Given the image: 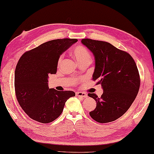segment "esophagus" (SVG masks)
<instances>
[{
	"label": "esophagus",
	"mask_w": 154,
	"mask_h": 154,
	"mask_svg": "<svg viewBox=\"0 0 154 154\" xmlns=\"http://www.w3.org/2000/svg\"><path fill=\"white\" fill-rule=\"evenodd\" d=\"M76 95L77 97H87V94L85 92H76Z\"/></svg>",
	"instance_id": "34e87169"
}]
</instances>
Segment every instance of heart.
I'll use <instances>...</instances> for the list:
<instances>
[{
  "mask_svg": "<svg viewBox=\"0 0 154 154\" xmlns=\"http://www.w3.org/2000/svg\"><path fill=\"white\" fill-rule=\"evenodd\" d=\"M70 53L79 65L82 64V63H89L91 62V53H90L89 51L82 45H75L71 49ZM63 57L60 56L58 61H57L58 66L61 65Z\"/></svg>",
  "mask_w": 154,
  "mask_h": 154,
  "instance_id": "obj_1",
  "label": "heart"
}]
</instances>
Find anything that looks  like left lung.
I'll use <instances>...</instances> for the list:
<instances>
[{"label": "left lung", "mask_w": 154, "mask_h": 154, "mask_svg": "<svg viewBox=\"0 0 154 154\" xmlns=\"http://www.w3.org/2000/svg\"><path fill=\"white\" fill-rule=\"evenodd\" d=\"M81 43L95 57L93 80H98L103 93L100 97L95 93L88 96L97 105L89 115L99 123L111 122L124 114L134 101L140 86V75L132 57L109 43L83 38Z\"/></svg>", "instance_id": "8db88e82"}]
</instances>
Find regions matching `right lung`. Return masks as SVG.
Segmentation results:
<instances>
[{"mask_svg": "<svg viewBox=\"0 0 154 154\" xmlns=\"http://www.w3.org/2000/svg\"><path fill=\"white\" fill-rule=\"evenodd\" d=\"M76 38L47 41L21 56L14 72V89L19 103L31 119L43 123L61 115L65 102L75 93L49 89L48 78L55 74L61 54L76 43Z\"/></svg>", "mask_w": 154, "mask_h": 154, "instance_id": "1", "label": "right lung"}]
</instances>
